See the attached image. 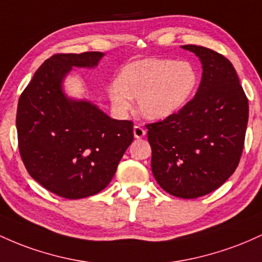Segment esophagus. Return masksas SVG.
I'll return each instance as SVG.
<instances>
[{"mask_svg":"<svg viewBox=\"0 0 262 262\" xmlns=\"http://www.w3.org/2000/svg\"><path fill=\"white\" fill-rule=\"evenodd\" d=\"M146 135V130L143 127H141V126L136 125L134 127V136L136 137V139H142L143 136Z\"/></svg>","mask_w":262,"mask_h":262,"instance_id":"34e87169","label":"esophagus"}]
</instances>
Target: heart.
Segmentation results:
<instances>
[{
  "instance_id": "1",
  "label": "heart",
  "mask_w": 262,
  "mask_h": 262,
  "mask_svg": "<svg viewBox=\"0 0 262 262\" xmlns=\"http://www.w3.org/2000/svg\"><path fill=\"white\" fill-rule=\"evenodd\" d=\"M198 73L188 61L146 58L122 68L117 80L108 85L111 105L119 114L131 110L137 99L141 115L164 120L181 111L194 95Z\"/></svg>"
}]
</instances>
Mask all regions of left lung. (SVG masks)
I'll list each match as a JSON object with an SVG mask.
<instances>
[{
    "mask_svg": "<svg viewBox=\"0 0 262 262\" xmlns=\"http://www.w3.org/2000/svg\"><path fill=\"white\" fill-rule=\"evenodd\" d=\"M182 48L202 63L198 92L177 114L146 127L157 183L169 194L193 199L215 190L236 169L249 102L224 55L193 44Z\"/></svg>",
    "mask_w": 262,
    "mask_h": 262,
    "instance_id": "8db88e82",
    "label": "left lung"
}]
</instances>
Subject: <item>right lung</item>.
<instances>
[{"mask_svg": "<svg viewBox=\"0 0 262 262\" xmlns=\"http://www.w3.org/2000/svg\"><path fill=\"white\" fill-rule=\"evenodd\" d=\"M104 53L55 54L38 68L20 95L17 135L31 177L49 192L80 199L101 192L134 140V123L115 120L86 100L63 92L76 68H95Z\"/></svg>", "mask_w": 262, "mask_h": 262, "instance_id": "obj_1", "label": "right lung"}]
</instances>
